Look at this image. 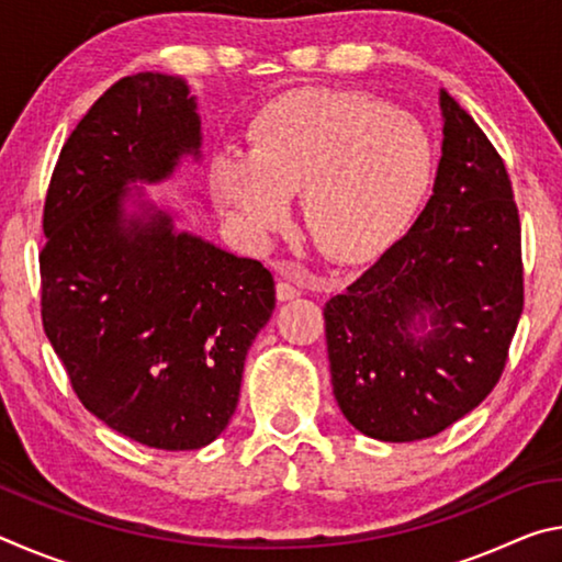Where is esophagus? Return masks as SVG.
Listing matches in <instances>:
<instances>
[{"label":"esophagus","mask_w":562,"mask_h":562,"mask_svg":"<svg viewBox=\"0 0 562 562\" xmlns=\"http://www.w3.org/2000/svg\"><path fill=\"white\" fill-rule=\"evenodd\" d=\"M274 292H278V300H280V302H290V300L300 297V294H302L300 288H294L292 282H284V280L278 282V290H274Z\"/></svg>","instance_id":"obj_1"}]
</instances>
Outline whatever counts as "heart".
<instances>
[{
	"label": "heart",
	"instance_id": "1",
	"mask_svg": "<svg viewBox=\"0 0 562 562\" xmlns=\"http://www.w3.org/2000/svg\"><path fill=\"white\" fill-rule=\"evenodd\" d=\"M434 176L429 133L384 99L355 89H300L268 103L250 154L223 148L211 188L221 211L265 240L290 221V195L322 252L361 260L412 221Z\"/></svg>",
	"mask_w": 562,
	"mask_h": 562
}]
</instances>
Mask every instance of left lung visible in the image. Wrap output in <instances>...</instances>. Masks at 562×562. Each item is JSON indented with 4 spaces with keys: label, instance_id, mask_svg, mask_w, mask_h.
<instances>
[{
    "label": "left lung",
    "instance_id": "left-lung-1",
    "mask_svg": "<svg viewBox=\"0 0 562 562\" xmlns=\"http://www.w3.org/2000/svg\"><path fill=\"white\" fill-rule=\"evenodd\" d=\"M434 195L402 240L325 304L335 398L379 441L429 439L498 384L522 312L520 217L506 164L441 91ZM435 329L414 338L413 319Z\"/></svg>",
    "mask_w": 562,
    "mask_h": 562
}]
</instances>
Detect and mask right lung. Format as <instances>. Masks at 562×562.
<instances>
[{
    "instance_id": "obj_1",
    "label": "right lung",
    "mask_w": 562,
    "mask_h": 562,
    "mask_svg": "<svg viewBox=\"0 0 562 562\" xmlns=\"http://www.w3.org/2000/svg\"><path fill=\"white\" fill-rule=\"evenodd\" d=\"M201 121L173 76H123L87 111L44 201L42 325L79 402L128 439L201 449L240 396L247 349L274 310L258 260L123 221L128 180H160L198 154Z\"/></svg>"
}]
</instances>
